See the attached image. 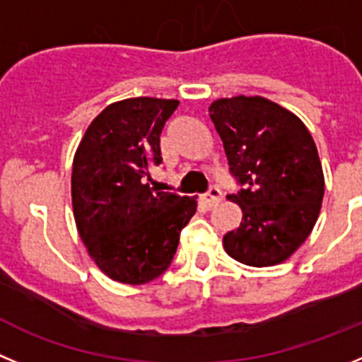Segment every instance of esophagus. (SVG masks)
I'll use <instances>...</instances> for the list:
<instances>
[{"label":"esophagus","mask_w":362,"mask_h":362,"mask_svg":"<svg viewBox=\"0 0 362 362\" xmlns=\"http://www.w3.org/2000/svg\"><path fill=\"white\" fill-rule=\"evenodd\" d=\"M221 200V191L218 187H211L209 191H207V194L204 197V204L205 207H216L218 204H220Z\"/></svg>","instance_id":"34e87169"}]
</instances>
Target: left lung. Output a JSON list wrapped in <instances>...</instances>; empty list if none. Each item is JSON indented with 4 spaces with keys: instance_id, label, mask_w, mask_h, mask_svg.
Returning a JSON list of instances; mask_svg holds the SVG:
<instances>
[{
    "instance_id": "8db88e82",
    "label": "left lung",
    "mask_w": 362,
    "mask_h": 362,
    "mask_svg": "<svg viewBox=\"0 0 362 362\" xmlns=\"http://www.w3.org/2000/svg\"><path fill=\"white\" fill-rule=\"evenodd\" d=\"M209 115L242 185L227 197L243 218L223 236V249L245 265H278L307 240L321 211L325 177L314 139L299 117L265 97L218 99Z\"/></svg>"
}]
</instances>
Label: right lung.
<instances>
[{
    "label": "right lung",
    "mask_w": 362,
    "mask_h": 362,
    "mask_svg": "<svg viewBox=\"0 0 362 362\" xmlns=\"http://www.w3.org/2000/svg\"><path fill=\"white\" fill-rule=\"evenodd\" d=\"M178 100L135 97L110 104L74 157L71 205L77 230L100 270L126 285H144L171 265L180 230L197 200L149 187L160 165V133Z\"/></svg>",
    "instance_id": "add662e5"
}]
</instances>
